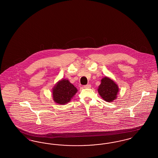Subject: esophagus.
<instances>
[{
    "label": "esophagus",
    "instance_id": "34e87169",
    "mask_svg": "<svg viewBox=\"0 0 158 158\" xmlns=\"http://www.w3.org/2000/svg\"><path fill=\"white\" fill-rule=\"evenodd\" d=\"M83 87L85 88H90V87H91V85H90V84H88V85H85Z\"/></svg>",
    "mask_w": 158,
    "mask_h": 158
}]
</instances>
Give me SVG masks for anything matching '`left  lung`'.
Returning <instances> with one entry per match:
<instances>
[{
	"mask_svg": "<svg viewBox=\"0 0 158 158\" xmlns=\"http://www.w3.org/2000/svg\"><path fill=\"white\" fill-rule=\"evenodd\" d=\"M98 92L104 101L111 102L117 99L119 88L118 85L113 79L105 76L101 79V83L98 86Z\"/></svg>",
	"mask_w": 158,
	"mask_h": 158,
	"instance_id": "1",
	"label": "left lung"
}]
</instances>
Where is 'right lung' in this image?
<instances>
[{
  "label": "right lung",
  "mask_w": 158,
  "mask_h": 158,
  "mask_svg": "<svg viewBox=\"0 0 158 158\" xmlns=\"http://www.w3.org/2000/svg\"><path fill=\"white\" fill-rule=\"evenodd\" d=\"M77 92V88L68 79H62L52 89L53 99L58 104L65 105L70 102Z\"/></svg>",
  "instance_id": "add662e5"
}]
</instances>
